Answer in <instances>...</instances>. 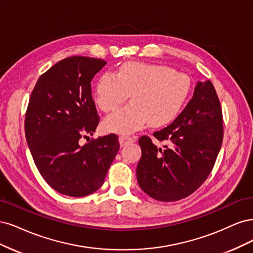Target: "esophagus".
Instances as JSON below:
<instances>
[{
  "label": "esophagus",
  "instance_id": "esophagus-1",
  "mask_svg": "<svg viewBox=\"0 0 253 253\" xmlns=\"http://www.w3.org/2000/svg\"><path fill=\"white\" fill-rule=\"evenodd\" d=\"M119 141H120V144H121L122 147H123V146H127L129 144L133 143L134 138L131 137V136H128V135H121L119 137Z\"/></svg>",
  "mask_w": 253,
  "mask_h": 253
}]
</instances>
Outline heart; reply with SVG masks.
<instances>
[{"label": "heart", "instance_id": "b5f03b06", "mask_svg": "<svg viewBox=\"0 0 253 253\" xmlns=\"http://www.w3.org/2000/svg\"><path fill=\"white\" fill-rule=\"evenodd\" d=\"M190 90L189 77L166 65L127 62L118 75L107 71L100 77L95 101L103 111L110 112L131 94V103L104 121L108 131L125 134L148 123L160 127L173 122L184 108Z\"/></svg>", "mask_w": 253, "mask_h": 253}]
</instances>
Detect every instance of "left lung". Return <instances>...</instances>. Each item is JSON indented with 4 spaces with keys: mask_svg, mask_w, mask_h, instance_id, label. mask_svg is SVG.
Listing matches in <instances>:
<instances>
[{
    "mask_svg": "<svg viewBox=\"0 0 253 253\" xmlns=\"http://www.w3.org/2000/svg\"><path fill=\"white\" fill-rule=\"evenodd\" d=\"M223 115L210 81L198 82L192 99L172 123L153 133L166 141L158 148L149 136H141L142 157L137 183L154 200L174 202L188 197L206 181L223 141Z\"/></svg>",
    "mask_w": 253,
    "mask_h": 253,
    "instance_id": "left-lung-1",
    "label": "left lung"
}]
</instances>
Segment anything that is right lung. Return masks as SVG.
<instances>
[{
	"instance_id": "1",
	"label": "right lung",
	"mask_w": 253,
	"mask_h": 253,
	"mask_svg": "<svg viewBox=\"0 0 253 253\" xmlns=\"http://www.w3.org/2000/svg\"><path fill=\"white\" fill-rule=\"evenodd\" d=\"M105 65L88 56L64 59L39 78L29 99L25 135L31 156L46 183L69 197L99 189L120 149L115 133L80 144L99 125L91 81Z\"/></svg>"
}]
</instances>
